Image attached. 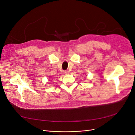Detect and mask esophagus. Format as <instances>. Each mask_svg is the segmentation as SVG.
<instances>
[{"label":"esophagus","instance_id":"esophagus-1","mask_svg":"<svg viewBox=\"0 0 135 135\" xmlns=\"http://www.w3.org/2000/svg\"><path fill=\"white\" fill-rule=\"evenodd\" d=\"M63 72H64V74H68L69 73L68 70H65V71H64Z\"/></svg>","mask_w":135,"mask_h":135}]
</instances>
